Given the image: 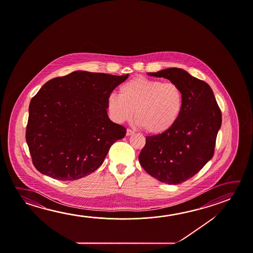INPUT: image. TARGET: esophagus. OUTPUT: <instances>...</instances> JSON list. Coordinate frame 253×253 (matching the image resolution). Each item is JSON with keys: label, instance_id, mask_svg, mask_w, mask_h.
I'll return each mask as SVG.
<instances>
[{"label": "esophagus", "instance_id": "1", "mask_svg": "<svg viewBox=\"0 0 253 253\" xmlns=\"http://www.w3.org/2000/svg\"><path fill=\"white\" fill-rule=\"evenodd\" d=\"M132 134H134V131L128 128V129H127V132H126V135H127V136H130V135H132Z\"/></svg>", "mask_w": 253, "mask_h": 253}]
</instances>
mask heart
Here are the masks:
<instances>
[{
  "mask_svg": "<svg viewBox=\"0 0 253 253\" xmlns=\"http://www.w3.org/2000/svg\"><path fill=\"white\" fill-rule=\"evenodd\" d=\"M183 103L178 84L141 76L123 84L119 95L110 93L107 99L108 113L115 123L131 120L135 113L136 124L153 135L167 132L176 125Z\"/></svg>",
  "mask_w": 253,
  "mask_h": 253,
  "instance_id": "heart-1",
  "label": "heart"
}]
</instances>
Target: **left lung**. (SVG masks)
Segmentation results:
<instances>
[{
    "mask_svg": "<svg viewBox=\"0 0 253 253\" xmlns=\"http://www.w3.org/2000/svg\"><path fill=\"white\" fill-rule=\"evenodd\" d=\"M147 74L178 84L184 103L178 122L169 131L146 137L138 156L141 166L154 178L179 184L202 169L214 153L221 112L208 84L179 68Z\"/></svg>",
    "mask_w": 253,
    "mask_h": 253,
    "instance_id": "1",
    "label": "left lung"
}]
</instances>
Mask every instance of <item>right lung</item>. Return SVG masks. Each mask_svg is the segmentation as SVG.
<instances>
[{"label": "right lung", "mask_w": 253, "mask_h": 253, "mask_svg": "<svg viewBox=\"0 0 253 253\" xmlns=\"http://www.w3.org/2000/svg\"><path fill=\"white\" fill-rule=\"evenodd\" d=\"M128 74L77 71L47 81L31 100L25 138L38 171L60 181L94 172L126 128L113 123L107 99Z\"/></svg>", "instance_id": "right-lung-1"}]
</instances>
